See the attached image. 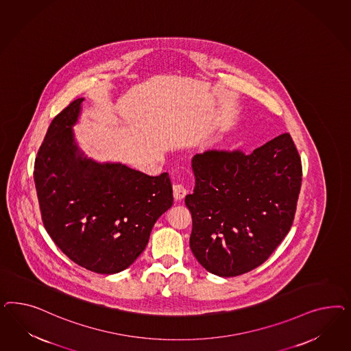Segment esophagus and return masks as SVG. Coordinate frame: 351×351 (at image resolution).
<instances>
[{
  "instance_id": "34e87169",
  "label": "esophagus",
  "mask_w": 351,
  "mask_h": 351,
  "mask_svg": "<svg viewBox=\"0 0 351 351\" xmlns=\"http://www.w3.org/2000/svg\"><path fill=\"white\" fill-rule=\"evenodd\" d=\"M172 191H173L175 201H182L184 197L188 194V189L182 184H175L172 186Z\"/></svg>"
}]
</instances>
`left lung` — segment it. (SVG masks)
I'll return each mask as SVG.
<instances>
[{
	"instance_id": "obj_1",
	"label": "left lung",
	"mask_w": 351,
	"mask_h": 351,
	"mask_svg": "<svg viewBox=\"0 0 351 351\" xmlns=\"http://www.w3.org/2000/svg\"><path fill=\"white\" fill-rule=\"evenodd\" d=\"M185 197L191 252L210 273L237 276L261 265L287 235L302 180L298 149L282 134L252 153L206 150L191 160Z\"/></svg>"
}]
</instances>
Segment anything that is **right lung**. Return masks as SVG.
<instances>
[{
  "mask_svg": "<svg viewBox=\"0 0 351 351\" xmlns=\"http://www.w3.org/2000/svg\"><path fill=\"white\" fill-rule=\"evenodd\" d=\"M84 100L53 118L34 162V184L53 243L77 265L116 274L145 250L154 223L172 206V186L167 172L149 176L87 158L73 132Z\"/></svg>",
  "mask_w": 351,
  "mask_h": 351,
  "instance_id": "obj_1",
  "label": "right lung"
}]
</instances>
